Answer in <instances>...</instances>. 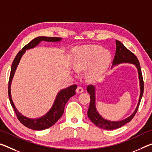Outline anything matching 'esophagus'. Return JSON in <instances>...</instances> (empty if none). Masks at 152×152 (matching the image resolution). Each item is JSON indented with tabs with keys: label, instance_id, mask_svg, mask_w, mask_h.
<instances>
[{
	"label": "esophagus",
	"instance_id": "1",
	"mask_svg": "<svg viewBox=\"0 0 152 152\" xmlns=\"http://www.w3.org/2000/svg\"><path fill=\"white\" fill-rule=\"evenodd\" d=\"M84 91L83 88L81 87V86H78L76 88V93H82Z\"/></svg>",
	"mask_w": 152,
	"mask_h": 152
}]
</instances>
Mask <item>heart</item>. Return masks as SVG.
Wrapping results in <instances>:
<instances>
[{"label": "heart", "instance_id": "obj_1", "mask_svg": "<svg viewBox=\"0 0 152 152\" xmlns=\"http://www.w3.org/2000/svg\"><path fill=\"white\" fill-rule=\"evenodd\" d=\"M110 51L99 46H86L76 48L73 55V67L76 71H86L88 80L95 81L102 78L110 64Z\"/></svg>", "mask_w": 152, "mask_h": 152}]
</instances>
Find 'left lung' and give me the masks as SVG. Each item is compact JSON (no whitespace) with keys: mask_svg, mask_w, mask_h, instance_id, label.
<instances>
[{"mask_svg":"<svg viewBox=\"0 0 152 152\" xmlns=\"http://www.w3.org/2000/svg\"><path fill=\"white\" fill-rule=\"evenodd\" d=\"M115 44H116V50H115V56L114 60H113L112 68L114 66L121 64H134L137 67V72H138L139 86H140V95H139V98L137 107L131 115H130L129 117H127L123 120H118V121H112V120L105 119V118H103L98 112L97 107H96L95 86L89 85L87 86L86 90H87L88 93L91 95L90 105H89L87 112L88 117L96 126L99 127L101 129L105 130H114L116 129H119L122 126H124V124L128 123V122H129L133 118L136 112L138 110V107L139 106V104H140L144 89L143 76H142L140 64H139V61L138 59H137V57L132 52L130 51L128 49H126V47L121 42L116 40H115Z\"/></svg>","mask_w":152,"mask_h":152,"instance_id":"1","label":"left lung"}]
</instances>
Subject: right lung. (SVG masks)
<instances>
[{
  "label": "right lung",
  "instance_id": "obj_1",
  "mask_svg": "<svg viewBox=\"0 0 152 152\" xmlns=\"http://www.w3.org/2000/svg\"><path fill=\"white\" fill-rule=\"evenodd\" d=\"M62 40L61 38L57 37H38L33 39L30 43L26 45L18 55H16L15 59L13 60V64H12L10 77H9V86H8V94L10 103L13 107L14 111H15L18 120L22 123L24 126L28 127L35 131H42V130L47 129L53 126L55 123H56L57 120L62 116L64 114L65 105L68 102V100L72 96L76 94V89L77 86L76 85L68 86L66 88L60 90L55 97L53 104L50 109L48 111V112L40 118H30L21 114L19 112L15 106V104L13 102L11 94V85L13 80L14 74L16 71L17 67H18L21 57L25 53L26 50H29L33 49L40 44L42 41H46L49 42H58Z\"/></svg>",
  "mask_w": 152,
  "mask_h": 152
}]
</instances>
